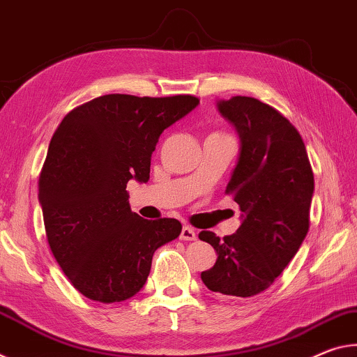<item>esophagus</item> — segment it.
Masks as SVG:
<instances>
[{"label": "esophagus", "mask_w": 357, "mask_h": 357, "mask_svg": "<svg viewBox=\"0 0 357 357\" xmlns=\"http://www.w3.org/2000/svg\"><path fill=\"white\" fill-rule=\"evenodd\" d=\"M180 238H182V241H196L197 232H196L195 227L183 226L182 232H180Z\"/></svg>", "instance_id": "34e87169"}]
</instances>
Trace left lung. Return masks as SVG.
Here are the masks:
<instances>
[{
    "instance_id": "obj_1",
    "label": "left lung",
    "mask_w": 357,
    "mask_h": 357,
    "mask_svg": "<svg viewBox=\"0 0 357 357\" xmlns=\"http://www.w3.org/2000/svg\"><path fill=\"white\" fill-rule=\"evenodd\" d=\"M217 107L241 139L226 192L242 223L221 241L212 231L199 234L218 255L201 278L213 293L251 297L275 282L307 236L313 171L299 131L278 110L248 96L221 99Z\"/></svg>"
}]
</instances>
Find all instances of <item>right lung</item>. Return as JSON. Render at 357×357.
<instances>
[{"mask_svg":"<svg viewBox=\"0 0 357 357\" xmlns=\"http://www.w3.org/2000/svg\"><path fill=\"white\" fill-rule=\"evenodd\" d=\"M199 104L191 95H106L71 110L50 140L39 204L55 259L80 294L112 303L144 288L155 251L174 241V218L131 212L126 185L149 182L161 132Z\"/></svg>","mask_w":357,"mask_h":357,"instance_id":"obj_1","label":"right lung"}]
</instances>
